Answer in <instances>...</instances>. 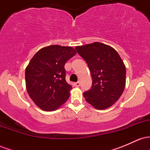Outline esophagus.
I'll return each instance as SVG.
<instances>
[{"instance_id":"34e87169","label":"esophagus","mask_w":150,"mask_h":150,"mask_svg":"<svg viewBox=\"0 0 150 150\" xmlns=\"http://www.w3.org/2000/svg\"><path fill=\"white\" fill-rule=\"evenodd\" d=\"M74 85H75V87H80V82H75V83L74 84Z\"/></svg>"}]
</instances>
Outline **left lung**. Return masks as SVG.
Returning a JSON list of instances; mask_svg holds the SVG:
<instances>
[{
    "label": "left lung",
    "mask_w": 150,
    "mask_h": 150,
    "mask_svg": "<svg viewBox=\"0 0 150 150\" xmlns=\"http://www.w3.org/2000/svg\"><path fill=\"white\" fill-rule=\"evenodd\" d=\"M87 63L92 85L83 93L85 100L97 109H106L118 100L125 86L126 70L117 51L99 42L75 47Z\"/></svg>",
    "instance_id": "obj_1"
}]
</instances>
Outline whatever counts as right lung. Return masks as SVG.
<instances>
[{
    "label": "right lung",
    "mask_w": 150,
    "mask_h": 150,
    "mask_svg": "<svg viewBox=\"0 0 150 150\" xmlns=\"http://www.w3.org/2000/svg\"><path fill=\"white\" fill-rule=\"evenodd\" d=\"M76 54L70 46L52 45L40 49L25 70L26 88L38 107L55 111L68 99L72 86L65 80V64Z\"/></svg>",
    "instance_id": "1"
}]
</instances>
